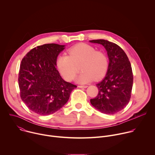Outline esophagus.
<instances>
[{
  "instance_id": "34e87169",
  "label": "esophagus",
  "mask_w": 155,
  "mask_h": 155,
  "mask_svg": "<svg viewBox=\"0 0 155 155\" xmlns=\"http://www.w3.org/2000/svg\"><path fill=\"white\" fill-rule=\"evenodd\" d=\"M78 87H80V88H86L87 86H82V85H78Z\"/></svg>"
}]
</instances>
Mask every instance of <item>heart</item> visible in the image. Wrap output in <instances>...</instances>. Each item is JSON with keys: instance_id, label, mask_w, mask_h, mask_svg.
Here are the masks:
<instances>
[{"instance_id": "b5f03b06", "label": "heart", "mask_w": 155, "mask_h": 155, "mask_svg": "<svg viewBox=\"0 0 155 155\" xmlns=\"http://www.w3.org/2000/svg\"><path fill=\"white\" fill-rule=\"evenodd\" d=\"M68 53V56L61 55L56 60L57 68L66 80H72L80 67L82 71L77 78L80 83L98 81L105 75L108 61L102 51H96L92 46L82 43L71 47Z\"/></svg>"}]
</instances>
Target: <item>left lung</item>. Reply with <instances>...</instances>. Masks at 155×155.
Returning <instances> with one entry per match:
<instances>
[{
    "mask_svg": "<svg viewBox=\"0 0 155 155\" xmlns=\"http://www.w3.org/2000/svg\"><path fill=\"white\" fill-rule=\"evenodd\" d=\"M90 41L103 45L109 59L105 78L96 84L99 93L90 102L103 114H115L127 105L131 96L133 74L130 63L125 52L117 44L103 39Z\"/></svg>",
    "mask_w": 155,
    "mask_h": 155,
    "instance_id": "1",
    "label": "left lung"
}]
</instances>
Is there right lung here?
Here are the masks:
<instances>
[{
	"label": "right lung",
	"mask_w": 155,
	"mask_h": 155,
	"mask_svg": "<svg viewBox=\"0 0 155 155\" xmlns=\"http://www.w3.org/2000/svg\"><path fill=\"white\" fill-rule=\"evenodd\" d=\"M65 45L44 44L32 49L21 61L18 75L20 96L35 114L48 115L68 101L77 87L64 81L56 69V60Z\"/></svg>",
	"instance_id": "add662e5"
}]
</instances>
